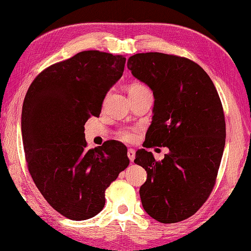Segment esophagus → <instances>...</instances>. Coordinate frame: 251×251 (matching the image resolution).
Here are the masks:
<instances>
[{
    "label": "esophagus",
    "instance_id": "1",
    "mask_svg": "<svg viewBox=\"0 0 251 251\" xmlns=\"http://www.w3.org/2000/svg\"><path fill=\"white\" fill-rule=\"evenodd\" d=\"M134 156H136V151L132 150V148H130V150H128V157L130 159V162H133Z\"/></svg>",
    "mask_w": 251,
    "mask_h": 251
}]
</instances>
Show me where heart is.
I'll use <instances>...</instances> for the list:
<instances>
[{"label": "heart", "mask_w": 251, "mask_h": 251, "mask_svg": "<svg viewBox=\"0 0 251 251\" xmlns=\"http://www.w3.org/2000/svg\"><path fill=\"white\" fill-rule=\"evenodd\" d=\"M143 89H145V87L143 85H140V83H133V85L129 87V93L138 92V90H143ZM120 137L126 141H131L134 139V137H136V132H134V130H129V129L122 130V131L120 132Z\"/></svg>", "instance_id": "obj_1"}]
</instances>
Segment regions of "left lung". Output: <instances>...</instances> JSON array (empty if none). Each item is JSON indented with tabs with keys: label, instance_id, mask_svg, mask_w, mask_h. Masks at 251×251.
I'll return each mask as SVG.
<instances>
[{
	"label": "left lung",
	"instance_id": "left-lung-1",
	"mask_svg": "<svg viewBox=\"0 0 251 251\" xmlns=\"http://www.w3.org/2000/svg\"><path fill=\"white\" fill-rule=\"evenodd\" d=\"M134 78L154 95L144 147H168L161 162L144 148L134 163L147 172L141 204L161 223H176L201 208L213 190L225 146V120L209 75L194 61L164 53H138L128 60Z\"/></svg>",
	"mask_w": 251,
	"mask_h": 251
}]
</instances>
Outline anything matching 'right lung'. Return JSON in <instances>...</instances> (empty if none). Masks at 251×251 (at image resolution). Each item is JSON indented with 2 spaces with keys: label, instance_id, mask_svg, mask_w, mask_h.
I'll use <instances>...</instances> for the list:
<instances>
[{
  "label": "right lung",
  "instance_id": "add662e5",
  "mask_svg": "<svg viewBox=\"0 0 251 251\" xmlns=\"http://www.w3.org/2000/svg\"><path fill=\"white\" fill-rule=\"evenodd\" d=\"M125 64L121 55L83 50L41 72L25 97L21 132L29 173L46 201L70 220L97 215L106 188L129 165L119 141L86 150L83 126L100 115Z\"/></svg>",
  "mask_w": 251,
  "mask_h": 251
}]
</instances>
